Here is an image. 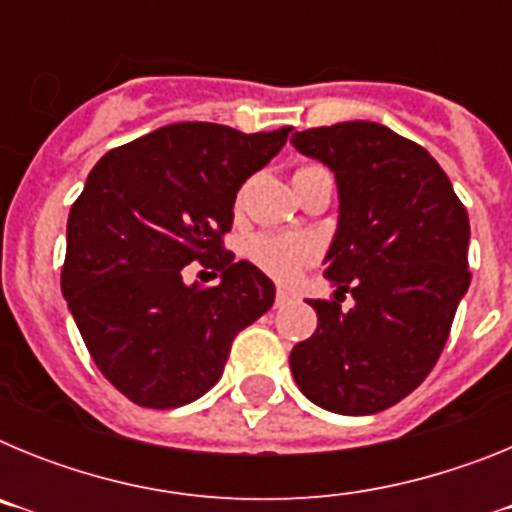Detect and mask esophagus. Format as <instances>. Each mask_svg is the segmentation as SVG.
Segmentation results:
<instances>
[{"instance_id": "esophagus-1", "label": "esophagus", "mask_w": 512, "mask_h": 512, "mask_svg": "<svg viewBox=\"0 0 512 512\" xmlns=\"http://www.w3.org/2000/svg\"><path fill=\"white\" fill-rule=\"evenodd\" d=\"M292 300H295V295H292V292H287V289H277V297H274V305L282 307V305H287V302H292Z\"/></svg>"}]
</instances>
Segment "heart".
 <instances>
[{
    "instance_id": "obj_1",
    "label": "heart",
    "mask_w": 512,
    "mask_h": 512,
    "mask_svg": "<svg viewBox=\"0 0 512 512\" xmlns=\"http://www.w3.org/2000/svg\"><path fill=\"white\" fill-rule=\"evenodd\" d=\"M251 256L266 274L277 279H295L302 266L315 259V246L297 235H256L248 241Z\"/></svg>"
}]
</instances>
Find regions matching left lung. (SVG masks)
<instances>
[{"mask_svg": "<svg viewBox=\"0 0 512 512\" xmlns=\"http://www.w3.org/2000/svg\"><path fill=\"white\" fill-rule=\"evenodd\" d=\"M292 146L336 176L325 279L339 300H307L318 330L292 348V377L323 410L374 415L408 397L441 356L472 282L467 210L436 158L379 122L302 130ZM346 291L355 305L341 311Z\"/></svg>", "mask_w": 512, "mask_h": 512, "instance_id": "1", "label": "left lung"}]
</instances>
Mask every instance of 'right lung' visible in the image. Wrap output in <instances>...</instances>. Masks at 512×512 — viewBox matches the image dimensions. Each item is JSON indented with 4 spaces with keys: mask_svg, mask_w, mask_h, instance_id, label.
I'll list each match as a JSON object with an SVG mask.
<instances>
[{
    "mask_svg": "<svg viewBox=\"0 0 512 512\" xmlns=\"http://www.w3.org/2000/svg\"><path fill=\"white\" fill-rule=\"evenodd\" d=\"M292 128L174 122L104 153L66 228L63 297L99 372L143 408H182L223 377L230 343L274 305V282L233 264L235 194ZM213 261L217 288L181 269Z\"/></svg>",
    "mask_w": 512,
    "mask_h": 512,
    "instance_id": "1",
    "label": "right lung"
}]
</instances>
